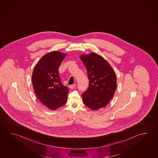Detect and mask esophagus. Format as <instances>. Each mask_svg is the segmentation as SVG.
<instances>
[{"label": "esophagus", "mask_w": 158, "mask_h": 158, "mask_svg": "<svg viewBox=\"0 0 158 158\" xmlns=\"http://www.w3.org/2000/svg\"><path fill=\"white\" fill-rule=\"evenodd\" d=\"M76 85L75 84L72 85H70V88H71V89H74V88L76 87Z\"/></svg>", "instance_id": "esophagus-1"}]
</instances>
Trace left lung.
<instances>
[{"instance_id":"obj_1","label":"left lung","mask_w":158,"mask_h":158,"mask_svg":"<svg viewBox=\"0 0 158 158\" xmlns=\"http://www.w3.org/2000/svg\"><path fill=\"white\" fill-rule=\"evenodd\" d=\"M80 58L86 67L89 80V87L82 94L83 103L94 110L107 106L117 88L114 71L107 60L95 52L81 55Z\"/></svg>"}]
</instances>
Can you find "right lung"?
Listing matches in <instances>:
<instances>
[{
  "label": "right lung",
  "instance_id": "add662e5",
  "mask_svg": "<svg viewBox=\"0 0 158 158\" xmlns=\"http://www.w3.org/2000/svg\"><path fill=\"white\" fill-rule=\"evenodd\" d=\"M67 54L53 51L37 62L32 72V86L40 102L51 110H57L67 102L69 92L62 84L59 68Z\"/></svg>",
  "mask_w": 158,
  "mask_h": 158
}]
</instances>
